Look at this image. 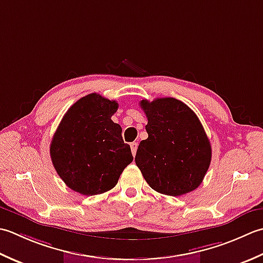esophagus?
Instances as JSON below:
<instances>
[{
	"label": "esophagus",
	"instance_id": "1",
	"mask_svg": "<svg viewBox=\"0 0 263 263\" xmlns=\"http://www.w3.org/2000/svg\"><path fill=\"white\" fill-rule=\"evenodd\" d=\"M137 146H138L137 142H133V143H130V148H132V153H133L134 157H135V155H136V152H137Z\"/></svg>",
	"mask_w": 263,
	"mask_h": 263
}]
</instances>
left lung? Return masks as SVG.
<instances>
[{"label": "left lung", "mask_w": 263, "mask_h": 263, "mask_svg": "<svg viewBox=\"0 0 263 263\" xmlns=\"http://www.w3.org/2000/svg\"><path fill=\"white\" fill-rule=\"evenodd\" d=\"M148 137L139 143L135 162L151 189L180 196L197 189L211 162V144L199 118L174 98L142 100Z\"/></svg>", "instance_id": "left-lung-1"}]
</instances>
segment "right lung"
<instances>
[{"label":"right lung","mask_w":263,"mask_h":263,"mask_svg":"<svg viewBox=\"0 0 263 263\" xmlns=\"http://www.w3.org/2000/svg\"><path fill=\"white\" fill-rule=\"evenodd\" d=\"M116 101L88 94L72 104L52 138L50 154L58 175L72 191L98 195L117 185L133 161L121 127L111 120Z\"/></svg>","instance_id":"1"}]
</instances>
